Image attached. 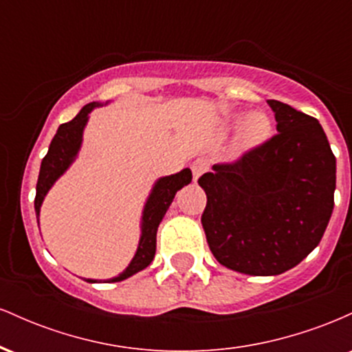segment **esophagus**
<instances>
[{"mask_svg": "<svg viewBox=\"0 0 352 352\" xmlns=\"http://www.w3.org/2000/svg\"><path fill=\"white\" fill-rule=\"evenodd\" d=\"M190 168H192L193 180H199V177L204 175V173L208 170V162L205 159H197V160H193L192 167Z\"/></svg>", "mask_w": 352, "mask_h": 352, "instance_id": "34e87169", "label": "esophagus"}]
</instances>
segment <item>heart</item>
<instances>
[{
  "mask_svg": "<svg viewBox=\"0 0 352 352\" xmlns=\"http://www.w3.org/2000/svg\"><path fill=\"white\" fill-rule=\"evenodd\" d=\"M270 132H272V122H270L268 117L261 112H254V114L246 117L243 125H241L240 134H238V145L241 148L254 147V145L268 139Z\"/></svg>",
  "mask_w": 352,
  "mask_h": 352,
  "instance_id": "heart-1",
  "label": "heart"
}]
</instances>
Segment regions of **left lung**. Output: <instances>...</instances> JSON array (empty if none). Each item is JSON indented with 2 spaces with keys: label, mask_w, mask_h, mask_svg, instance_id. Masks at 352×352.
Returning <instances> with one entry per match:
<instances>
[{
  "label": "left lung",
  "mask_w": 352,
  "mask_h": 352,
  "mask_svg": "<svg viewBox=\"0 0 352 352\" xmlns=\"http://www.w3.org/2000/svg\"><path fill=\"white\" fill-rule=\"evenodd\" d=\"M276 134L199 179L201 225L218 263L281 274L319 245L334 208L336 157L318 119L268 100Z\"/></svg>",
  "instance_id": "left-lung-1"
}]
</instances>
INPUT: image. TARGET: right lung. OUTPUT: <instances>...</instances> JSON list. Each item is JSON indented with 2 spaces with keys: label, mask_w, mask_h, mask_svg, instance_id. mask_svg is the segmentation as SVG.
<instances>
[{
  "label": "right lung",
  "mask_w": 352,
  "mask_h": 352,
  "mask_svg": "<svg viewBox=\"0 0 352 352\" xmlns=\"http://www.w3.org/2000/svg\"><path fill=\"white\" fill-rule=\"evenodd\" d=\"M96 106H99V104H87V106L80 109V112L74 119L66 124H60L54 139L51 140L50 151H47L46 157L43 159L41 168H39L38 184H36V218L39 217V208H41V204L44 197H46L47 190L52 187V184L59 179V175H63L64 170L74 160L76 153H78L80 147V140H82V129L87 122V114ZM190 182H192V172H190V168H184V170L175 173V175L164 177V179L157 182L144 208L142 236H140V243L139 248H137L135 256L132 258L131 265L125 268V272L119 274V276L112 278V281H122L125 278L140 272V270L147 268L152 263L153 256H155L157 230H159L160 221H162L165 212L170 207L175 193L184 185H188ZM87 281L92 283V280Z\"/></svg>",
  "instance_id": "add662e5"
}]
</instances>
